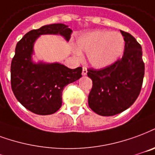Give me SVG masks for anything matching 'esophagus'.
Instances as JSON below:
<instances>
[{
  "instance_id": "1",
  "label": "esophagus",
  "mask_w": 155,
  "mask_h": 155,
  "mask_svg": "<svg viewBox=\"0 0 155 155\" xmlns=\"http://www.w3.org/2000/svg\"><path fill=\"white\" fill-rule=\"evenodd\" d=\"M87 69L85 68V67H83V69H82V74L83 75H86L87 74Z\"/></svg>"
}]
</instances>
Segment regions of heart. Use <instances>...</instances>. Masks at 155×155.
Wrapping results in <instances>:
<instances>
[{
    "label": "heart",
    "mask_w": 155,
    "mask_h": 155,
    "mask_svg": "<svg viewBox=\"0 0 155 155\" xmlns=\"http://www.w3.org/2000/svg\"><path fill=\"white\" fill-rule=\"evenodd\" d=\"M79 50L74 54L81 57V52L88 54V61L92 66L102 69L113 65L121 57L125 41L121 34L107 30H95L84 34L76 40Z\"/></svg>",
    "instance_id": "obj_1"
}]
</instances>
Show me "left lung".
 <instances>
[{
	"mask_svg": "<svg viewBox=\"0 0 155 155\" xmlns=\"http://www.w3.org/2000/svg\"><path fill=\"white\" fill-rule=\"evenodd\" d=\"M124 37V53L113 65L101 70L89 69L93 81L89 106L98 115L108 117L129 108L138 98L145 74L141 46L131 34L121 31Z\"/></svg>",
	"mask_w": 155,
	"mask_h": 155,
	"instance_id": "obj_1",
	"label": "left lung"
}]
</instances>
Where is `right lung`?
Here are the masks:
<instances>
[{"instance_id":"add662e5","label":"right lung","mask_w":155,"mask_h":155,"mask_svg":"<svg viewBox=\"0 0 155 155\" xmlns=\"http://www.w3.org/2000/svg\"><path fill=\"white\" fill-rule=\"evenodd\" d=\"M71 34L68 25L52 24L29 31L17 43L10 66L11 88L17 100L32 113H56L61 107L65 86L82 76L81 67L70 69L59 62H34V43L45 34L60 35L69 42Z\"/></svg>"}]
</instances>
